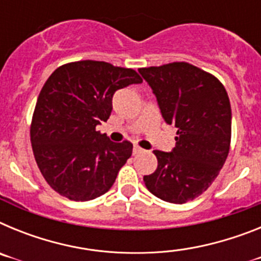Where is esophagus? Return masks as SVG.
Returning a JSON list of instances; mask_svg holds the SVG:
<instances>
[{
    "mask_svg": "<svg viewBox=\"0 0 261 261\" xmlns=\"http://www.w3.org/2000/svg\"><path fill=\"white\" fill-rule=\"evenodd\" d=\"M142 151H144V149H141V147H140V146H135V147H133V155H136V154L142 153Z\"/></svg>",
    "mask_w": 261,
    "mask_h": 261,
    "instance_id": "obj_1",
    "label": "esophagus"
}]
</instances>
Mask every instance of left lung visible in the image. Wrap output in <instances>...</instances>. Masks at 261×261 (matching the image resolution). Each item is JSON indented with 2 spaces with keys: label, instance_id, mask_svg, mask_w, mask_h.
<instances>
[{
  "label": "left lung",
  "instance_id": "left-lung-1",
  "mask_svg": "<svg viewBox=\"0 0 261 261\" xmlns=\"http://www.w3.org/2000/svg\"><path fill=\"white\" fill-rule=\"evenodd\" d=\"M163 119L177 128L171 153L154 150L158 166L144 176L154 196L184 204L208 190L229 155L231 107L221 81L186 61L140 68Z\"/></svg>",
  "mask_w": 261,
  "mask_h": 261
}]
</instances>
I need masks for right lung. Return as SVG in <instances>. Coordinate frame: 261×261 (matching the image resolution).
I'll return each mask as SVG.
<instances>
[{
  "instance_id": "add662e5",
  "label": "right lung",
  "mask_w": 261,
  "mask_h": 261,
  "mask_svg": "<svg viewBox=\"0 0 261 261\" xmlns=\"http://www.w3.org/2000/svg\"><path fill=\"white\" fill-rule=\"evenodd\" d=\"M142 78L130 68L82 60L53 71L39 94L30 136L36 165L53 191L73 201L105 195L133 145L96 130L112 111L115 91Z\"/></svg>"
}]
</instances>
